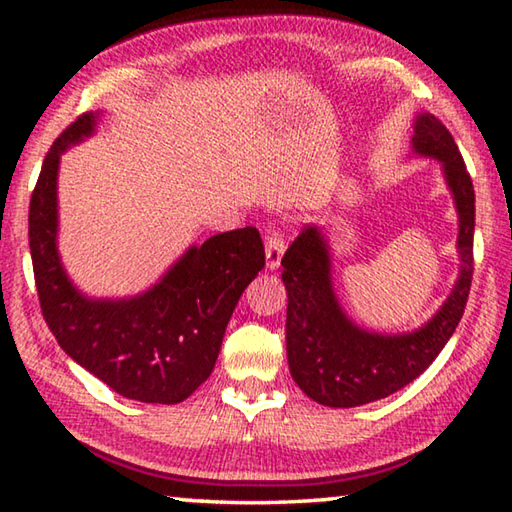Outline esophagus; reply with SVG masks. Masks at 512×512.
Segmentation results:
<instances>
[{"instance_id":"obj_1","label":"esophagus","mask_w":512,"mask_h":512,"mask_svg":"<svg viewBox=\"0 0 512 512\" xmlns=\"http://www.w3.org/2000/svg\"><path fill=\"white\" fill-rule=\"evenodd\" d=\"M282 255H284V239L280 232H268L266 237V268L268 271H275L277 266L282 262Z\"/></svg>"}]
</instances>
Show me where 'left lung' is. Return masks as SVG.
<instances>
[{
    "label": "left lung",
    "instance_id": "1",
    "mask_svg": "<svg viewBox=\"0 0 512 512\" xmlns=\"http://www.w3.org/2000/svg\"><path fill=\"white\" fill-rule=\"evenodd\" d=\"M411 149L443 164L458 214L461 268L452 293L422 327L379 334L354 325L332 284V253L323 228L307 225L282 257L287 287V357L291 377L311 400L352 409L400 391L438 357L461 323L472 284L474 187L452 133L429 112L415 117Z\"/></svg>",
    "mask_w": 512,
    "mask_h": 512
}]
</instances>
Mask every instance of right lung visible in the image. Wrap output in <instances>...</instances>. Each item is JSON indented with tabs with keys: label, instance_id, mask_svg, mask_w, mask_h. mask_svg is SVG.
<instances>
[{
	"label": "right lung",
	"instance_id": "obj_1",
	"mask_svg": "<svg viewBox=\"0 0 512 512\" xmlns=\"http://www.w3.org/2000/svg\"><path fill=\"white\" fill-rule=\"evenodd\" d=\"M85 112L51 146L29 207V248L38 298L56 341L112 391L146 404H178L212 375L241 293L264 268L257 228L221 232L185 255L151 289L131 298H90L58 255V167L69 146L97 128Z\"/></svg>",
	"mask_w": 512,
	"mask_h": 512
}]
</instances>
